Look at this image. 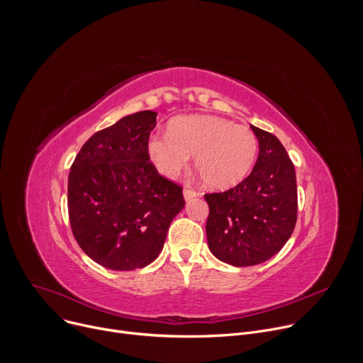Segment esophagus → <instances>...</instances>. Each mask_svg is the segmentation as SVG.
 Wrapping results in <instances>:
<instances>
[{
  "mask_svg": "<svg viewBox=\"0 0 363 363\" xmlns=\"http://www.w3.org/2000/svg\"><path fill=\"white\" fill-rule=\"evenodd\" d=\"M196 195H198V192L194 191V189H191V188H185V189H184V198H185V201H191V199L195 198Z\"/></svg>",
  "mask_w": 363,
  "mask_h": 363,
  "instance_id": "esophagus-1",
  "label": "esophagus"
}]
</instances>
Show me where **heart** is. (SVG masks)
<instances>
[{"label": "heart", "instance_id": "heart-1", "mask_svg": "<svg viewBox=\"0 0 363 363\" xmlns=\"http://www.w3.org/2000/svg\"><path fill=\"white\" fill-rule=\"evenodd\" d=\"M258 150L251 129L208 115L175 118L168 132L152 133L146 153L162 177L174 178L194 164L206 185L227 189L241 182L251 171Z\"/></svg>", "mask_w": 363, "mask_h": 363}]
</instances>
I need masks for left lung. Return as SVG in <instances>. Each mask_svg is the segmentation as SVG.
Listing matches in <instances>:
<instances>
[{"label":"left lung","mask_w":363,"mask_h":363,"mask_svg":"<svg viewBox=\"0 0 363 363\" xmlns=\"http://www.w3.org/2000/svg\"><path fill=\"white\" fill-rule=\"evenodd\" d=\"M258 158L234 188L205 194L210 206L206 240L218 260L234 267L267 262L290 238L297 220L296 171L281 142L251 126Z\"/></svg>","instance_id":"obj_1"}]
</instances>
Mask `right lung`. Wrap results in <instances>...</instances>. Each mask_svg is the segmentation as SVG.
Segmentation results:
<instances>
[{"label":"right lung","mask_w":363,"mask_h":363,"mask_svg":"<svg viewBox=\"0 0 363 363\" xmlns=\"http://www.w3.org/2000/svg\"><path fill=\"white\" fill-rule=\"evenodd\" d=\"M157 112L143 111L96 132L70 168L73 235L97 264L130 272L150 264L184 208L182 188L149 162L146 142Z\"/></svg>","instance_id":"right-lung-1"}]
</instances>
